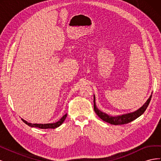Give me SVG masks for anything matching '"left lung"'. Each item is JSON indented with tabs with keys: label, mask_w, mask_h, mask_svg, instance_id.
Returning <instances> with one entry per match:
<instances>
[{
	"label": "left lung",
	"mask_w": 161,
	"mask_h": 161,
	"mask_svg": "<svg viewBox=\"0 0 161 161\" xmlns=\"http://www.w3.org/2000/svg\"><path fill=\"white\" fill-rule=\"evenodd\" d=\"M151 97H152V94L150 95V97L147 99V101L145 102V103L137 110H136L133 112H130V113L122 114V115L111 116L107 114L106 113H104V112L101 111L100 109H98V108H97L96 105L95 96L94 95V99H93L94 110L96 114L98 115L102 120L106 121V122L109 123L113 125H121V124H128L131 122V121H132L133 120L136 119V118H138V117H140L141 115L143 114V113L145 111V110L147 109V107L149 105V103L151 100Z\"/></svg>",
	"instance_id": "obj_1"
}]
</instances>
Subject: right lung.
<instances>
[{
    "mask_svg": "<svg viewBox=\"0 0 161 161\" xmlns=\"http://www.w3.org/2000/svg\"><path fill=\"white\" fill-rule=\"evenodd\" d=\"M67 114H65L64 116H62L61 119H60L58 121L55 123H52V124H31L30 122H27V121L24 120L23 119H21L22 121L24 123L26 124L30 127H35V128H41V129H48V128H52V129H54L58 127H59L64 122V121L66 118Z\"/></svg>",
    "mask_w": 161,
    "mask_h": 161,
    "instance_id": "right-lung-1",
    "label": "right lung"
}]
</instances>
